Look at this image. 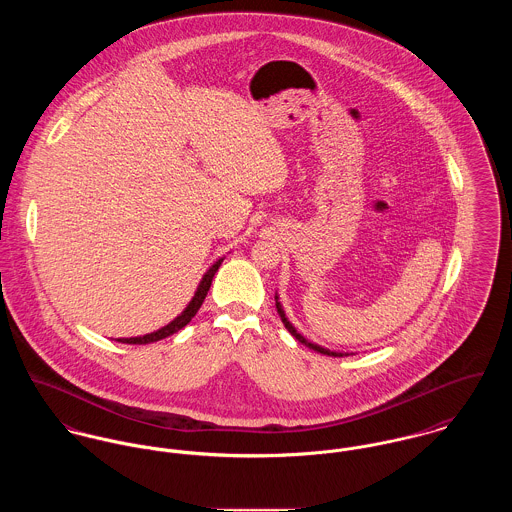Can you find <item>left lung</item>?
Returning a JSON list of instances; mask_svg holds the SVG:
<instances>
[{
  "mask_svg": "<svg viewBox=\"0 0 512 512\" xmlns=\"http://www.w3.org/2000/svg\"><path fill=\"white\" fill-rule=\"evenodd\" d=\"M275 300H277V312H279V316H281V320H283L284 328L296 338V340L300 341V343H304L306 347H310V349H314V351H318V353H324V355H330V357H343V355H347V353H338V351H330V349H326V347H320V345H316V343H312V341L306 340L302 334H298L296 332V328L288 322V318L284 316L283 306H281V302H279V296H275Z\"/></svg>",
  "mask_w": 512,
  "mask_h": 512,
  "instance_id": "obj_1",
  "label": "left lung"
}]
</instances>
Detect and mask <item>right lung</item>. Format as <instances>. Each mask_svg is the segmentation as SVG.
Returning a JSON list of instances; mask_svg holds the SVG:
<instances>
[{"label":"right lung","instance_id":"add662e5","mask_svg":"<svg viewBox=\"0 0 512 512\" xmlns=\"http://www.w3.org/2000/svg\"><path fill=\"white\" fill-rule=\"evenodd\" d=\"M222 261H224V259H218V261L208 269V273H206L204 279L200 281V286H198L194 298L190 300V304L184 308V312H182L180 316H176V318L172 320L171 324H167L165 328H161V330H157V332H153V334H147V336H139V338H119L117 341H121V343H133V345H145V343L165 340V338H169L172 334H176L178 330H182V328L196 316V312L200 310V306H202V302H204V298H206V294H208V290H210L212 279H214L216 271L220 269Z\"/></svg>","mask_w":512,"mask_h":512}]
</instances>
